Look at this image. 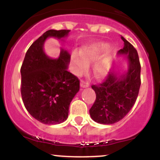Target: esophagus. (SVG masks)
Returning <instances> with one entry per match:
<instances>
[{
  "label": "esophagus",
  "mask_w": 160,
  "mask_h": 160,
  "mask_svg": "<svg viewBox=\"0 0 160 160\" xmlns=\"http://www.w3.org/2000/svg\"><path fill=\"white\" fill-rule=\"evenodd\" d=\"M89 86V83L88 82L86 81H84V80H81L80 81V86H81L82 88H86V87H88V86Z\"/></svg>",
  "instance_id": "obj_1"
}]
</instances>
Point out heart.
Wrapping results in <instances>:
<instances>
[{
    "mask_svg": "<svg viewBox=\"0 0 160 160\" xmlns=\"http://www.w3.org/2000/svg\"><path fill=\"white\" fill-rule=\"evenodd\" d=\"M99 46L92 44L83 47L81 52L74 51L71 55V60L75 65L74 71L78 75H81L87 69L88 64L98 59ZM109 65L107 62H99L95 65L93 73L95 78H102L108 74Z\"/></svg>",
    "mask_w": 160,
    "mask_h": 160,
    "instance_id": "1",
    "label": "heart"
}]
</instances>
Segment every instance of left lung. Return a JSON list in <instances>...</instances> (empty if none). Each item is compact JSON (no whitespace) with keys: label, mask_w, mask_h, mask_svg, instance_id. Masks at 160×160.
<instances>
[{"label":"left lung","mask_w":160,"mask_h":160,"mask_svg":"<svg viewBox=\"0 0 160 160\" xmlns=\"http://www.w3.org/2000/svg\"><path fill=\"white\" fill-rule=\"evenodd\" d=\"M124 47L118 55H124L128 61L126 74L111 72L102 82L92 85L96 98L89 110L93 120L101 124L119 122L135 104L141 86V64L137 50L123 37Z\"/></svg>","instance_id":"obj_1"}]
</instances>
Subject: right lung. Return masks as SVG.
Returning a JSON list of instances; mask_svg holds the SVG:
<instances>
[{
    "label": "right lung",
    "mask_w": 160,
    "mask_h": 160,
    "mask_svg": "<svg viewBox=\"0 0 160 160\" xmlns=\"http://www.w3.org/2000/svg\"><path fill=\"white\" fill-rule=\"evenodd\" d=\"M70 30H49L28 49L21 67V95L28 113L44 124L63 122L68 117L70 103L80 89L78 77L68 71L71 56L62 49L52 59L43 52L49 37L61 39Z\"/></svg>",
    "instance_id": "1"
}]
</instances>
